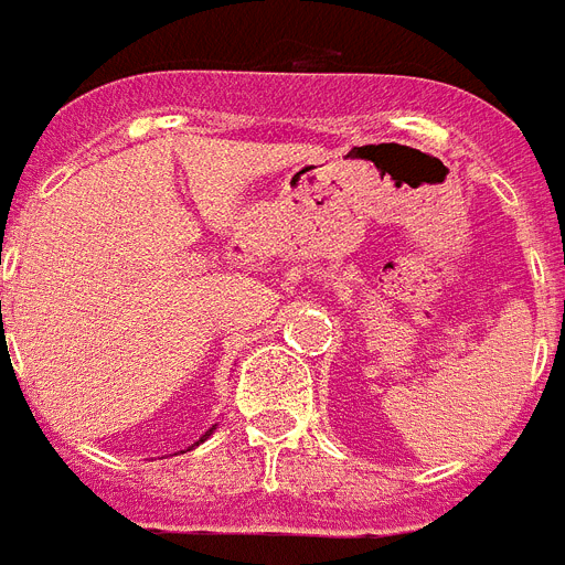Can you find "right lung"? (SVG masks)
I'll use <instances>...</instances> for the list:
<instances>
[{
    "label": "right lung",
    "instance_id": "right-lung-1",
    "mask_svg": "<svg viewBox=\"0 0 565 565\" xmlns=\"http://www.w3.org/2000/svg\"><path fill=\"white\" fill-rule=\"evenodd\" d=\"M211 433H214V426H211L209 433H205V435H203V438H200V441H205V438H209V435H211ZM200 441H196V444H200ZM196 444H194V447H196Z\"/></svg>",
    "mask_w": 565,
    "mask_h": 565
}]
</instances>
